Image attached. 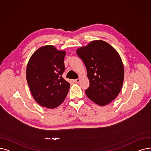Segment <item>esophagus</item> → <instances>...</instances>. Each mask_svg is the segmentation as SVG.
<instances>
[{"label": "esophagus", "instance_id": "34e87169", "mask_svg": "<svg viewBox=\"0 0 151 151\" xmlns=\"http://www.w3.org/2000/svg\"><path fill=\"white\" fill-rule=\"evenodd\" d=\"M80 81H81V79H77L75 80V82H76V83H79Z\"/></svg>", "mask_w": 151, "mask_h": 151}]
</instances>
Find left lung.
<instances>
[{"instance_id":"8db88e82","label":"left lung","mask_w":151,"mask_h":151,"mask_svg":"<svg viewBox=\"0 0 151 151\" xmlns=\"http://www.w3.org/2000/svg\"><path fill=\"white\" fill-rule=\"evenodd\" d=\"M78 55L87 70L90 86L86 90L87 97L100 106L115 99L124 81V67L116 50L106 42L95 40L78 48Z\"/></svg>"}]
</instances>
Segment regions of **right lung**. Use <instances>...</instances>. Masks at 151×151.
Instances as JSON below:
<instances>
[{
    "instance_id": "right-lung-1",
    "label": "right lung",
    "mask_w": 151,
    "mask_h": 151,
    "mask_svg": "<svg viewBox=\"0 0 151 151\" xmlns=\"http://www.w3.org/2000/svg\"><path fill=\"white\" fill-rule=\"evenodd\" d=\"M65 51L52 45L42 46L30 57L26 77L34 100L42 106L55 108L67 96L70 83L62 74L65 70Z\"/></svg>"
}]
</instances>
